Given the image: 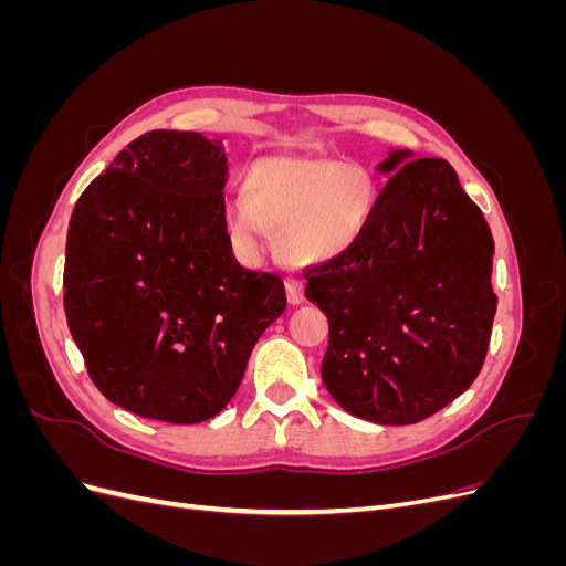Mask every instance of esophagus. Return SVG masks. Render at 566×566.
<instances>
[{"mask_svg": "<svg viewBox=\"0 0 566 566\" xmlns=\"http://www.w3.org/2000/svg\"><path fill=\"white\" fill-rule=\"evenodd\" d=\"M285 295L290 304H302L304 302V281L290 276L285 279Z\"/></svg>", "mask_w": 566, "mask_h": 566, "instance_id": "obj_1", "label": "esophagus"}]
</instances>
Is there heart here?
<instances>
[{
	"label": "heart",
	"mask_w": 566,
	"mask_h": 566,
	"mask_svg": "<svg viewBox=\"0 0 566 566\" xmlns=\"http://www.w3.org/2000/svg\"><path fill=\"white\" fill-rule=\"evenodd\" d=\"M380 188L366 167L323 156H262L241 175V205L229 210L235 238L276 233V250L295 266L328 264L366 235Z\"/></svg>",
	"instance_id": "1"
}]
</instances>
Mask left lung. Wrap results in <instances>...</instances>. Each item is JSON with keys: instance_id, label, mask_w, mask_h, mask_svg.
Wrapping results in <instances>:
<instances>
[{"instance_id": "left-lung-1", "label": "left lung", "mask_w": 566, "mask_h": 566, "mask_svg": "<svg viewBox=\"0 0 566 566\" xmlns=\"http://www.w3.org/2000/svg\"><path fill=\"white\" fill-rule=\"evenodd\" d=\"M413 158L387 153L375 169L395 177L366 235L304 273L306 300L331 325L323 385L375 424H413L460 397L482 370L499 304L482 210L447 160Z\"/></svg>"}]
</instances>
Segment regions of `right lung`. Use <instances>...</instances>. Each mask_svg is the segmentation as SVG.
<instances>
[{"instance_id": "1", "label": "right lung", "mask_w": 566, "mask_h": 566, "mask_svg": "<svg viewBox=\"0 0 566 566\" xmlns=\"http://www.w3.org/2000/svg\"><path fill=\"white\" fill-rule=\"evenodd\" d=\"M221 142L153 129L80 196L63 306L92 382L142 418L196 424L233 399L283 281L235 262Z\"/></svg>"}]
</instances>
